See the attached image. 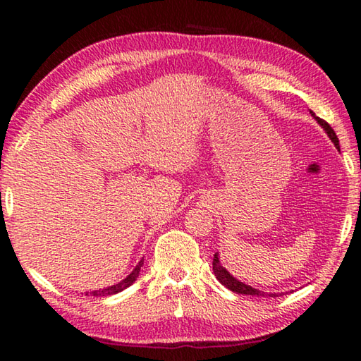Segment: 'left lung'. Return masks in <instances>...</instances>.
I'll list each match as a JSON object with an SVG mask.
<instances>
[{
  "instance_id": "8db88e82",
  "label": "left lung",
  "mask_w": 361,
  "mask_h": 361,
  "mask_svg": "<svg viewBox=\"0 0 361 361\" xmlns=\"http://www.w3.org/2000/svg\"><path fill=\"white\" fill-rule=\"evenodd\" d=\"M310 116H312V118L319 122V124L322 126V129L326 132L329 140H331L336 148L339 149V140H338V137H336V133L331 129V126H329L326 121L317 118L314 111H310ZM213 272H215V276H216L219 283L224 285L228 290L237 293V295H250V296H258V298H276V296L283 295V293H266V291L256 290V288H253V286H250L247 283L240 282V280H237L234 276H231V274L226 271V267H223L218 253H215V256H213Z\"/></svg>"
}]
</instances>
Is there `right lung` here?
<instances>
[{"mask_svg":"<svg viewBox=\"0 0 361 361\" xmlns=\"http://www.w3.org/2000/svg\"><path fill=\"white\" fill-rule=\"evenodd\" d=\"M142 266H143V259H140V262L135 266V269H133V271L124 280H121L119 283L111 285V286H106V288H102V290L90 291V293L85 291V296H89V295L90 296H100V298L102 296H111V295H116V293H121L122 290L129 288V286L137 280L138 274H140V269H142Z\"/></svg>","mask_w":361,"mask_h":361,"instance_id":"1","label":"right lung"}]
</instances>
